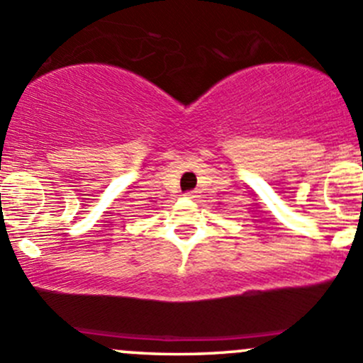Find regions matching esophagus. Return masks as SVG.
<instances>
[{"label":"esophagus","instance_id":"34e87169","mask_svg":"<svg viewBox=\"0 0 363 363\" xmlns=\"http://www.w3.org/2000/svg\"><path fill=\"white\" fill-rule=\"evenodd\" d=\"M186 196H188V199H196V191H188Z\"/></svg>","mask_w":363,"mask_h":363}]
</instances>
